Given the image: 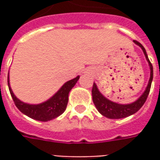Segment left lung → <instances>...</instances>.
<instances>
[{
	"mask_svg": "<svg viewBox=\"0 0 160 160\" xmlns=\"http://www.w3.org/2000/svg\"><path fill=\"white\" fill-rule=\"evenodd\" d=\"M134 42L141 48L145 56H146V59L148 62V64H149V67H150V70H151L150 79H149V81H148V87H147L146 90H145V92L141 97L139 98L136 101H134V103L128 104H120L109 100L108 98L103 96V94H101L100 92L98 89L96 84L93 83V86H92V101H93L95 106H96L97 110L100 114H102L103 116L108 118H111V119H120V118H127L128 116H131V115L136 113L142 107V105L144 104L147 98H148L149 92H150L152 81V78H153L152 65V63L150 62V61L148 59V54L146 52V49L142 46V44L141 42L135 41V40H134Z\"/></svg>",
	"mask_w": 160,
	"mask_h": 160,
	"instance_id": "8db88e82",
	"label": "left lung"
}]
</instances>
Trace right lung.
<instances>
[{
    "mask_svg": "<svg viewBox=\"0 0 160 160\" xmlns=\"http://www.w3.org/2000/svg\"><path fill=\"white\" fill-rule=\"evenodd\" d=\"M79 79H80V76H77L73 80L67 81L66 83L60 88L59 91L55 95H53L49 99L38 104H26L16 98L10 87L9 74L8 76V85L9 92L16 107L18 108L23 114L35 120L48 122L59 117L60 115H62L65 111L67 104L68 102V93L71 89L75 86Z\"/></svg>",
    "mask_w": 160,
    "mask_h": 160,
    "instance_id": "add662e5",
    "label": "right lung"
}]
</instances>
